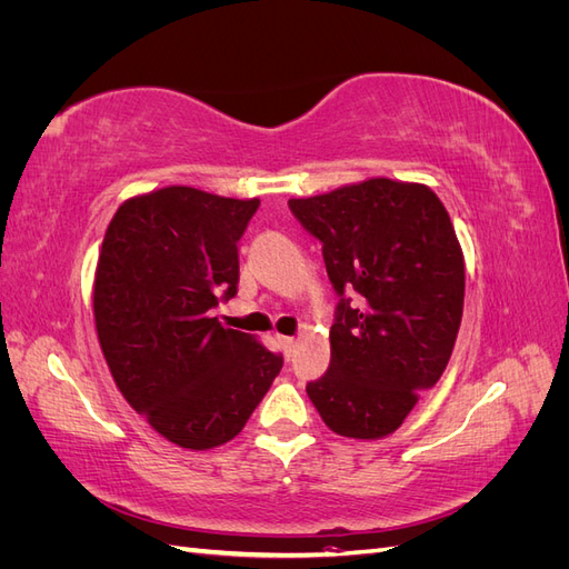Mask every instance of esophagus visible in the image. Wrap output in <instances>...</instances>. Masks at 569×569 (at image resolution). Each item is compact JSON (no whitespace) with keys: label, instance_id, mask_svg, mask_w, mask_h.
<instances>
[{"label":"esophagus","instance_id":"1","mask_svg":"<svg viewBox=\"0 0 569 569\" xmlns=\"http://www.w3.org/2000/svg\"><path fill=\"white\" fill-rule=\"evenodd\" d=\"M278 341H280V347L284 351H291V349H295V343H297L295 337H282V335H278Z\"/></svg>","mask_w":569,"mask_h":569}]
</instances>
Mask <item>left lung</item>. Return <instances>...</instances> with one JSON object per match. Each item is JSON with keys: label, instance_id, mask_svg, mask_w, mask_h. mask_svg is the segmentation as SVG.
Masks as SVG:
<instances>
[{"label": "left lung", "instance_id": "left-lung-1", "mask_svg": "<svg viewBox=\"0 0 569 569\" xmlns=\"http://www.w3.org/2000/svg\"><path fill=\"white\" fill-rule=\"evenodd\" d=\"M289 209L322 242L339 295L330 368L308 382V399L332 432L382 439L453 353L465 261L449 211L427 184L389 178L289 199Z\"/></svg>", "mask_w": 569, "mask_h": 569}]
</instances>
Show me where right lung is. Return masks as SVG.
Segmentation results:
<instances>
[{
    "label": "right lung",
    "mask_w": 569,
    "mask_h": 569,
    "mask_svg": "<svg viewBox=\"0 0 569 569\" xmlns=\"http://www.w3.org/2000/svg\"><path fill=\"white\" fill-rule=\"evenodd\" d=\"M258 203L170 184L120 203L101 244V353L126 401L182 449L234 439L282 370V356L211 316L237 295V242Z\"/></svg>",
    "instance_id": "right-lung-1"
}]
</instances>
